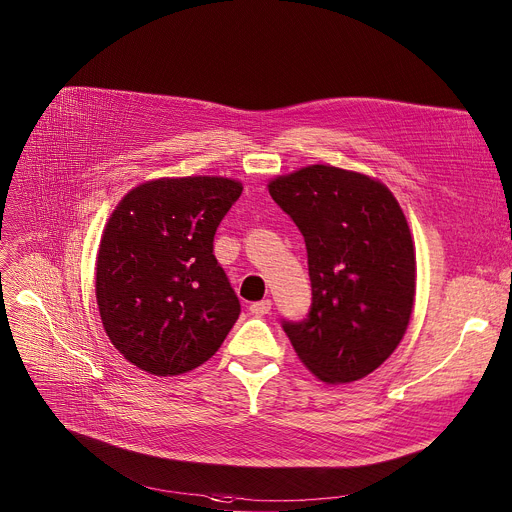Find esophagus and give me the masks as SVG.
<instances>
[{
	"label": "esophagus",
	"instance_id": "obj_1",
	"mask_svg": "<svg viewBox=\"0 0 512 512\" xmlns=\"http://www.w3.org/2000/svg\"><path fill=\"white\" fill-rule=\"evenodd\" d=\"M249 311H251V315H255V317H263V315H267L269 311H271V300H257V302H253L251 306H249Z\"/></svg>",
	"mask_w": 512,
	"mask_h": 512
}]
</instances>
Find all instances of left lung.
I'll list each match as a JSON object with an SVG mask.
<instances>
[{
	"label": "left lung",
	"mask_w": 512,
	"mask_h": 512,
	"mask_svg": "<svg viewBox=\"0 0 512 512\" xmlns=\"http://www.w3.org/2000/svg\"><path fill=\"white\" fill-rule=\"evenodd\" d=\"M269 195L304 236L313 288L302 321H282L317 379H364L399 346L416 296V251L393 193L329 164L271 181Z\"/></svg>",
	"instance_id": "8db88e82"
}]
</instances>
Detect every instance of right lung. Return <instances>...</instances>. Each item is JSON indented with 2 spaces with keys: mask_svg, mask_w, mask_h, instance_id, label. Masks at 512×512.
I'll use <instances>...</instances> for the list:
<instances>
[{
  "mask_svg": "<svg viewBox=\"0 0 512 512\" xmlns=\"http://www.w3.org/2000/svg\"><path fill=\"white\" fill-rule=\"evenodd\" d=\"M224 177L156 179L111 214L96 257V302L111 344L133 366L175 377L210 360L241 315L214 234L241 197Z\"/></svg>",
  "mask_w": 512,
  "mask_h": 512,
  "instance_id": "right-lung-1",
  "label": "right lung"
}]
</instances>
